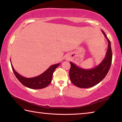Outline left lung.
Here are the masks:
<instances>
[{"mask_svg":"<svg viewBox=\"0 0 122 122\" xmlns=\"http://www.w3.org/2000/svg\"><path fill=\"white\" fill-rule=\"evenodd\" d=\"M101 30L108 44L106 56L101 62L92 69H84L70 62L71 65L69 71L71 81L78 88H88L97 84L106 77L110 68L112 57L111 43L103 30Z\"/></svg>","mask_w":122,"mask_h":122,"instance_id":"obj_1","label":"left lung"}]
</instances>
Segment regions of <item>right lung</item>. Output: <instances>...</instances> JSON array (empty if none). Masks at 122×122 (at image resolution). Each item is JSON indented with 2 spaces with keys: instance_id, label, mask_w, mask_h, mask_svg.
I'll return each instance as SVG.
<instances>
[{
  "instance_id": "1",
  "label": "right lung",
  "mask_w": 122,
  "mask_h": 122,
  "mask_svg": "<svg viewBox=\"0 0 122 122\" xmlns=\"http://www.w3.org/2000/svg\"><path fill=\"white\" fill-rule=\"evenodd\" d=\"M10 61H11L12 70L17 79L24 86L27 88L33 89H40L44 88L48 86L51 81L54 71L60 64V63H59L51 65L41 75L36 76V77L28 78L24 77L18 73L14 69L12 65L11 60H10Z\"/></svg>"
}]
</instances>
